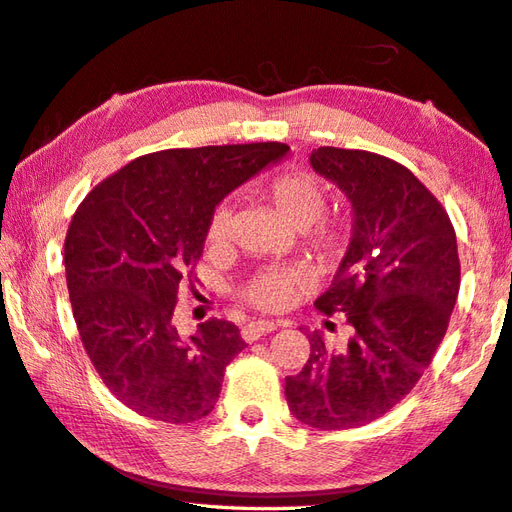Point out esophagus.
I'll return each mask as SVG.
<instances>
[{
  "mask_svg": "<svg viewBox=\"0 0 512 512\" xmlns=\"http://www.w3.org/2000/svg\"><path fill=\"white\" fill-rule=\"evenodd\" d=\"M277 329V322H268V320H257V322H250L246 324L244 329H241V338L246 342H253L257 338L266 336V333H273Z\"/></svg>",
  "mask_w": 512,
  "mask_h": 512,
  "instance_id": "34e87169",
  "label": "esophagus"
}]
</instances>
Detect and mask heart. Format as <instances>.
<instances>
[{
	"label": "heart",
	"instance_id": "heart-1",
	"mask_svg": "<svg viewBox=\"0 0 512 512\" xmlns=\"http://www.w3.org/2000/svg\"><path fill=\"white\" fill-rule=\"evenodd\" d=\"M264 194L273 203L284 224L297 230L316 224L311 232V244L322 257H338L345 250L347 228L342 224H331V221H320L327 212V197H324L320 183L313 176L300 172L277 174L264 185ZM230 217L232 210L228 203H221L212 212L208 226V239L212 244H221L228 237ZM295 284L297 277L293 273L268 271L246 288V297L259 309L280 311L293 300Z\"/></svg>",
	"mask_w": 512,
	"mask_h": 512
}]
</instances>
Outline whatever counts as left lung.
<instances>
[{
    "label": "left lung",
    "instance_id": "8db88e82",
    "mask_svg": "<svg viewBox=\"0 0 512 512\" xmlns=\"http://www.w3.org/2000/svg\"><path fill=\"white\" fill-rule=\"evenodd\" d=\"M309 161L345 194L353 221L347 253L315 306L345 313L353 333L340 351L309 333L311 356L284 392L297 421L345 430L401 403L432 362L459 295L457 235L401 163L340 147H318Z\"/></svg>",
    "mask_w": 512,
    "mask_h": 512
}]
</instances>
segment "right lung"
<instances>
[{"label": "right lung", "mask_w": 512, "mask_h": 512, "mask_svg": "<svg viewBox=\"0 0 512 512\" xmlns=\"http://www.w3.org/2000/svg\"><path fill=\"white\" fill-rule=\"evenodd\" d=\"M286 154L284 143L154 152L80 203L64 239L73 318L102 383L129 410L176 425L215 410L226 365L246 342L217 318L183 338L172 324L176 293L215 208Z\"/></svg>", "instance_id": "obj_1"}]
</instances>
